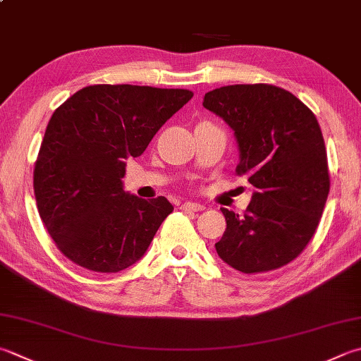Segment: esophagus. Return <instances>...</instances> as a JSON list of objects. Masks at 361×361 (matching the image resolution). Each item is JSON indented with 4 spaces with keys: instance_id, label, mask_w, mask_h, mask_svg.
Here are the masks:
<instances>
[{
    "instance_id": "34e87169",
    "label": "esophagus",
    "mask_w": 361,
    "mask_h": 361,
    "mask_svg": "<svg viewBox=\"0 0 361 361\" xmlns=\"http://www.w3.org/2000/svg\"><path fill=\"white\" fill-rule=\"evenodd\" d=\"M181 208L186 211H203L204 209L202 203H195V202H185L181 204Z\"/></svg>"
}]
</instances>
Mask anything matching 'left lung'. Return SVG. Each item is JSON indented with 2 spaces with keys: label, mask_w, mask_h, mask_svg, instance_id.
Masks as SVG:
<instances>
[{
  "label": "left lung",
  "mask_w": 361,
  "mask_h": 361,
  "mask_svg": "<svg viewBox=\"0 0 361 361\" xmlns=\"http://www.w3.org/2000/svg\"><path fill=\"white\" fill-rule=\"evenodd\" d=\"M203 106L235 133L239 164L253 195L227 221L216 252L244 274L277 269L305 249L326 207L327 152L314 114L298 97L269 84H235L208 92Z\"/></svg>",
  "instance_id": "obj_1"
}]
</instances>
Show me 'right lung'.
Wrapping results in <instances>:
<instances>
[{
	"mask_svg": "<svg viewBox=\"0 0 361 361\" xmlns=\"http://www.w3.org/2000/svg\"><path fill=\"white\" fill-rule=\"evenodd\" d=\"M192 92L131 84L87 86L53 112L34 167L42 222L58 249L94 272H118L145 255L172 213L166 197L145 200L123 189L126 159Z\"/></svg>",
	"mask_w": 361,
	"mask_h": 361,
	"instance_id": "right-lung-1",
	"label": "right lung"
}]
</instances>
